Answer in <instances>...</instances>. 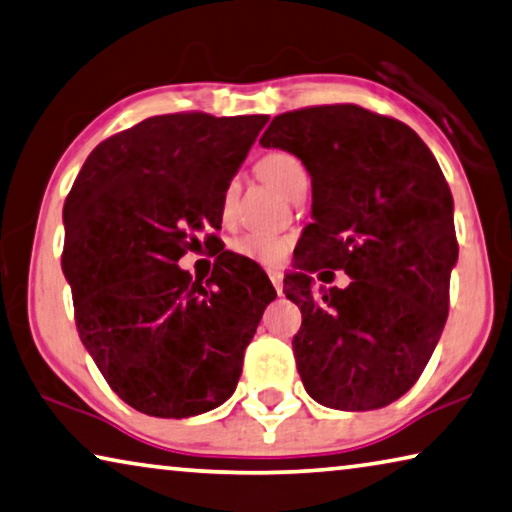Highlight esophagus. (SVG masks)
<instances>
[{
  "label": "esophagus",
  "mask_w": 512,
  "mask_h": 512,
  "mask_svg": "<svg viewBox=\"0 0 512 512\" xmlns=\"http://www.w3.org/2000/svg\"><path fill=\"white\" fill-rule=\"evenodd\" d=\"M269 278H271V282H273L275 291H278V294L282 296V273H280V271H269Z\"/></svg>",
  "instance_id": "1"
}]
</instances>
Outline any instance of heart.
I'll return each mask as SVG.
<instances>
[{
  "label": "heart",
  "instance_id": "b5f03b06",
  "mask_svg": "<svg viewBox=\"0 0 512 512\" xmlns=\"http://www.w3.org/2000/svg\"><path fill=\"white\" fill-rule=\"evenodd\" d=\"M257 173L262 175L275 191L285 193L287 198L291 196V191H294L296 186L307 182L305 166L300 164L294 154L285 150L266 152L264 157L257 161ZM234 193H237V184L232 182L227 186V193H225L227 207H230ZM232 250L241 257L253 259L257 264L275 266L280 264L282 257L287 255V239L269 232H248L232 243Z\"/></svg>",
  "mask_w": 512,
  "mask_h": 512
}]
</instances>
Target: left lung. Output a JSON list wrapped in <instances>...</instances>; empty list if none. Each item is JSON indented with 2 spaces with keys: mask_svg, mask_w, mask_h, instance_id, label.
Wrapping results in <instances>:
<instances>
[{
  "mask_svg": "<svg viewBox=\"0 0 512 512\" xmlns=\"http://www.w3.org/2000/svg\"><path fill=\"white\" fill-rule=\"evenodd\" d=\"M259 143L296 154L312 177L314 223L285 278L303 314L291 342L300 380L326 408H385L417 383L449 314L458 241L440 164L408 125L358 104L280 113ZM321 268L352 285L316 295L306 273Z\"/></svg>",
  "mask_w": 512,
  "mask_h": 512,
  "instance_id": "obj_1",
  "label": "left lung"
}]
</instances>
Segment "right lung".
<instances>
[{"mask_svg":"<svg viewBox=\"0 0 512 512\" xmlns=\"http://www.w3.org/2000/svg\"><path fill=\"white\" fill-rule=\"evenodd\" d=\"M266 123L152 116L97 145L68 193L61 266L79 339L143 415H202L237 389L243 351L275 298L271 280L237 255L205 282L177 262L198 232L221 227L227 186Z\"/></svg>","mask_w":512,"mask_h":512,"instance_id":"1","label":"right lung"}]
</instances>
